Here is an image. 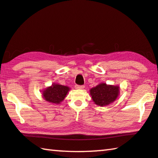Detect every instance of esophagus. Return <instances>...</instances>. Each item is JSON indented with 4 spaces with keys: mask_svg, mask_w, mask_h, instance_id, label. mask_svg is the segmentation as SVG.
<instances>
[{
    "mask_svg": "<svg viewBox=\"0 0 158 158\" xmlns=\"http://www.w3.org/2000/svg\"><path fill=\"white\" fill-rule=\"evenodd\" d=\"M75 89H84V85H75Z\"/></svg>",
    "mask_w": 158,
    "mask_h": 158,
    "instance_id": "esophagus-1",
    "label": "esophagus"
}]
</instances>
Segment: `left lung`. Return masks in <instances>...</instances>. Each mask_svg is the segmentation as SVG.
Returning a JSON list of instances; mask_svg holds the SVG:
<instances>
[{
    "mask_svg": "<svg viewBox=\"0 0 158 158\" xmlns=\"http://www.w3.org/2000/svg\"><path fill=\"white\" fill-rule=\"evenodd\" d=\"M90 95L96 105L104 106L116 100L120 94L119 85H108L100 83L90 90Z\"/></svg>",
    "mask_w": 158,
    "mask_h": 158,
    "instance_id": "left-lung-1",
    "label": "left lung"
}]
</instances>
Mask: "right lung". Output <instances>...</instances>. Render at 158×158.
Masks as SVG:
<instances>
[{
  "label": "right lung",
  "mask_w": 158,
  "mask_h": 158,
  "mask_svg": "<svg viewBox=\"0 0 158 158\" xmlns=\"http://www.w3.org/2000/svg\"><path fill=\"white\" fill-rule=\"evenodd\" d=\"M70 88L59 84H53L42 90V95L45 101L52 104L59 105L68 95Z\"/></svg>",
  "instance_id": "obj_1"
}]
</instances>
